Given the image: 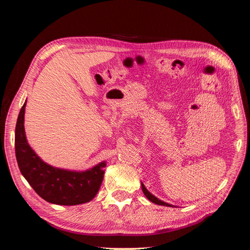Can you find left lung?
Listing matches in <instances>:
<instances>
[{
  "label": "left lung",
  "instance_id": "obj_1",
  "mask_svg": "<svg viewBox=\"0 0 250 250\" xmlns=\"http://www.w3.org/2000/svg\"><path fill=\"white\" fill-rule=\"evenodd\" d=\"M142 188H143V192H144V194H145V196L146 197L151 201V202H153V203H155V204H160V206H165V207H172L171 204H168V203H166V202H164V201H162V200H160V199H157L155 196H153L152 194H151L147 188H145V186H144L143 184H142Z\"/></svg>",
  "mask_w": 250,
  "mask_h": 250
}]
</instances>
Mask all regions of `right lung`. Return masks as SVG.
<instances>
[{"mask_svg": "<svg viewBox=\"0 0 250 250\" xmlns=\"http://www.w3.org/2000/svg\"><path fill=\"white\" fill-rule=\"evenodd\" d=\"M26 102L16 126V156L19 168L29 185L42 199L60 206H76L92 200L103 180L105 163L84 172L57 169L43 163L27 143L24 129Z\"/></svg>", "mask_w": 250, "mask_h": 250, "instance_id": "right-lung-1", "label": "right lung"}]
</instances>
